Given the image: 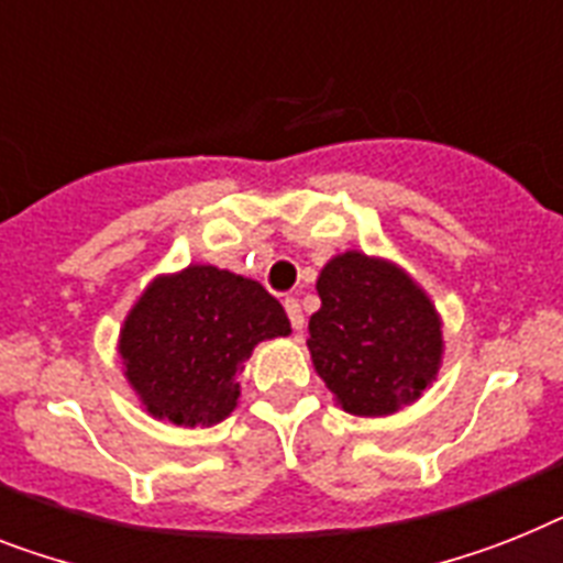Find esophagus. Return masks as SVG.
<instances>
[{
    "mask_svg": "<svg viewBox=\"0 0 563 563\" xmlns=\"http://www.w3.org/2000/svg\"><path fill=\"white\" fill-rule=\"evenodd\" d=\"M285 310L287 316H290V324H292V331H299L305 328V313H301V305L296 299H285Z\"/></svg>",
    "mask_w": 563,
    "mask_h": 563,
    "instance_id": "esophagus-1",
    "label": "esophagus"
}]
</instances>
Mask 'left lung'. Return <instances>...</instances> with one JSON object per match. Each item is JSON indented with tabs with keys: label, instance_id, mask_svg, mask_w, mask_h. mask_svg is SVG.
<instances>
[{
	"label": "left lung",
	"instance_id": "obj_1",
	"mask_svg": "<svg viewBox=\"0 0 563 563\" xmlns=\"http://www.w3.org/2000/svg\"><path fill=\"white\" fill-rule=\"evenodd\" d=\"M322 308L308 351L342 411L391 417L438 379L443 319L431 296L391 258L345 250L316 278Z\"/></svg>",
	"mask_w": 563,
	"mask_h": 563
}]
</instances>
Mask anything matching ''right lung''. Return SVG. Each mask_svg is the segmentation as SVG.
Instances as JSON below:
<instances>
[{
	"label": "right lung",
	"mask_w": 563,
	"mask_h": 563,
	"mask_svg": "<svg viewBox=\"0 0 563 563\" xmlns=\"http://www.w3.org/2000/svg\"><path fill=\"white\" fill-rule=\"evenodd\" d=\"M276 336H290V319L258 282L189 264L143 287L120 324L118 354L148 417L209 429L239 406V374L255 345Z\"/></svg>",
	"instance_id": "right-lung-1"
}]
</instances>
